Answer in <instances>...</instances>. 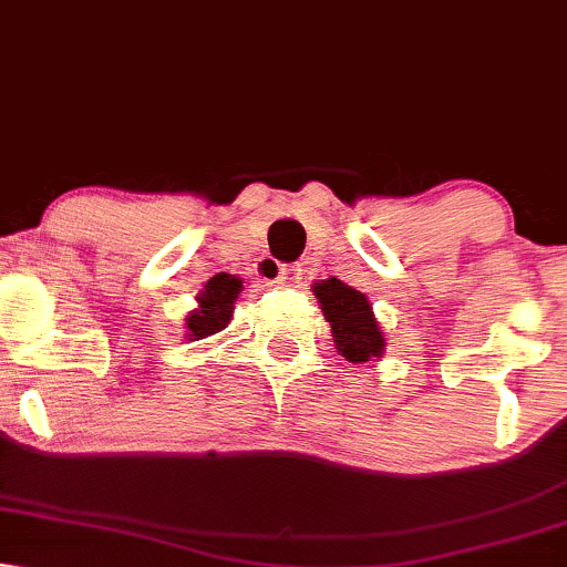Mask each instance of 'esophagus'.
<instances>
[{
    "instance_id": "obj_1",
    "label": "esophagus",
    "mask_w": 567,
    "mask_h": 567,
    "mask_svg": "<svg viewBox=\"0 0 567 567\" xmlns=\"http://www.w3.org/2000/svg\"><path fill=\"white\" fill-rule=\"evenodd\" d=\"M259 275L264 279H275V282H288L298 275V267L292 264H275V261H264L259 267Z\"/></svg>"
}]
</instances>
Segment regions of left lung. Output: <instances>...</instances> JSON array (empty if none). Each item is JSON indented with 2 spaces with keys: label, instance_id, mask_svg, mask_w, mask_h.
<instances>
[{
  "label": "left lung",
  "instance_id": "obj_1",
  "mask_svg": "<svg viewBox=\"0 0 567 567\" xmlns=\"http://www.w3.org/2000/svg\"><path fill=\"white\" fill-rule=\"evenodd\" d=\"M324 319L332 327L334 348L350 363H367L371 358H382L384 332L371 311L369 298L363 292L342 282V279L329 277L313 285Z\"/></svg>",
  "mask_w": 567,
  "mask_h": 567
}]
</instances>
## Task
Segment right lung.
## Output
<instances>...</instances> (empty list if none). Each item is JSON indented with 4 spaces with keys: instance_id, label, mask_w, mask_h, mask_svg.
<instances>
[{
    "instance_id": "add662e5",
    "label": "right lung",
    "mask_w": 567,
    "mask_h": 567,
    "mask_svg": "<svg viewBox=\"0 0 567 567\" xmlns=\"http://www.w3.org/2000/svg\"><path fill=\"white\" fill-rule=\"evenodd\" d=\"M243 290V279L235 275H217L206 282L204 292L198 296V308L188 313L185 327H188L190 340H204L230 324L235 300Z\"/></svg>"
}]
</instances>
